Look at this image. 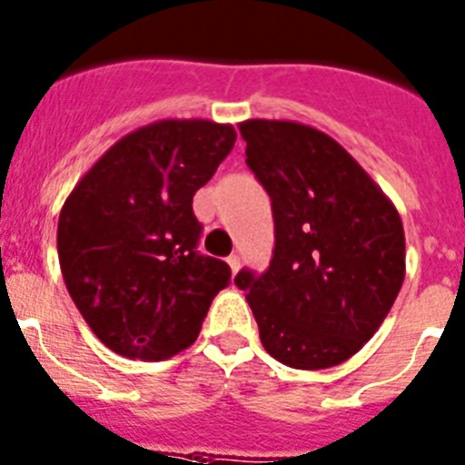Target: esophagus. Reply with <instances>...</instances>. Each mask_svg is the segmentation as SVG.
Wrapping results in <instances>:
<instances>
[{
    "label": "esophagus",
    "mask_w": 465,
    "mask_h": 465,
    "mask_svg": "<svg viewBox=\"0 0 465 465\" xmlns=\"http://www.w3.org/2000/svg\"><path fill=\"white\" fill-rule=\"evenodd\" d=\"M228 265H230V270H232V274H237V272H240V267H242L240 255H230Z\"/></svg>",
    "instance_id": "obj_1"
}]
</instances>
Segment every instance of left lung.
Instances as JSON below:
<instances>
[{
	"label": "left lung",
	"mask_w": 465,
	"mask_h": 465,
	"mask_svg": "<svg viewBox=\"0 0 465 465\" xmlns=\"http://www.w3.org/2000/svg\"><path fill=\"white\" fill-rule=\"evenodd\" d=\"M246 165L272 198L274 258L242 270L265 351L304 371L351 360L406 276L397 207L334 138L288 119H246Z\"/></svg>",
	"instance_id": "left-lung-1"
}]
</instances>
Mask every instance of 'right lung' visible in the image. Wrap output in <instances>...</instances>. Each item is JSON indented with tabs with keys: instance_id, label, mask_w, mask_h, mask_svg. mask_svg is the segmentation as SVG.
<instances>
[{
	"instance_id": "obj_1",
	"label": "right lung",
	"mask_w": 465,
	"mask_h": 465,
	"mask_svg": "<svg viewBox=\"0 0 465 465\" xmlns=\"http://www.w3.org/2000/svg\"><path fill=\"white\" fill-rule=\"evenodd\" d=\"M237 134L210 119H159L101 156L68 193L57 225L64 283L89 330L129 360L189 348L230 267L200 255L193 195Z\"/></svg>"
}]
</instances>
